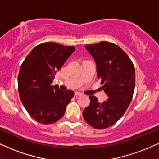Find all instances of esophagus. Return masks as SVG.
Wrapping results in <instances>:
<instances>
[{
  "label": "esophagus",
  "mask_w": 159,
  "mask_h": 159,
  "mask_svg": "<svg viewBox=\"0 0 159 159\" xmlns=\"http://www.w3.org/2000/svg\"><path fill=\"white\" fill-rule=\"evenodd\" d=\"M81 95L82 93H79V92H75V96H79V95Z\"/></svg>",
  "instance_id": "obj_1"
}]
</instances>
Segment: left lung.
I'll use <instances>...</instances> for the list:
<instances>
[{"label": "left lung", "mask_w": 159, "mask_h": 159, "mask_svg": "<svg viewBox=\"0 0 159 159\" xmlns=\"http://www.w3.org/2000/svg\"><path fill=\"white\" fill-rule=\"evenodd\" d=\"M85 48L96 63L97 76L108 99L99 103L94 95L89 97L90 104L84 109L83 117L96 129L111 127L126 112L134 93V65L121 47L107 41L87 44Z\"/></svg>", "instance_id": "obj_1"}]
</instances>
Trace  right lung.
<instances>
[{"label": "right lung", "mask_w": 159, "mask_h": 159, "mask_svg": "<svg viewBox=\"0 0 159 159\" xmlns=\"http://www.w3.org/2000/svg\"><path fill=\"white\" fill-rule=\"evenodd\" d=\"M75 49L54 42L43 43L36 46L22 63L18 78L19 95L36 121L49 124L64 116L74 92L62 91L52 83Z\"/></svg>", "instance_id": "1"}]
</instances>
